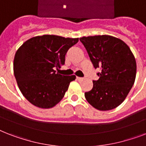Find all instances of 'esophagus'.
<instances>
[{"instance_id": "obj_1", "label": "esophagus", "mask_w": 146, "mask_h": 146, "mask_svg": "<svg viewBox=\"0 0 146 146\" xmlns=\"http://www.w3.org/2000/svg\"><path fill=\"white\" fill-rule=\"evenodd\" d=\"M76 79H77V80H80H80H83V78H82V77H78V76L76 77Z\"/></svg>"}]
</instances>
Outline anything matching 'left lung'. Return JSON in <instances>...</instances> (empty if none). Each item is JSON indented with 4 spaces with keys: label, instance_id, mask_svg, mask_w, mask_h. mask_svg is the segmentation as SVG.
<instances>
[{
    "label": "left lung",
    "instance_id": "8db88e82",
    "mask_svg": "<svg viewBox=\"0 0 146 146\" xmlns=\"http://www.w3.org/2000/svg\"><path fill=\"white\" fill-rule=\"evenodd\" d=\"M99 79L85 92L87 102L99 111H109L122 103L133 86L136 74L135 57L125 42L111 35L80 38Z\"/></svg>",
    "mask_w": 146,
    "mask_h": 146
}]
</instances>
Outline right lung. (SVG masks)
Listing matches in <instances>:
<instances>
[{
  "label": "right lung",
  "instance_id": "obj_1",
  "mask_svg": "<svg viewBox=\"0 0 146 146\" xmlns=\"http://www.w3.org/2000/svg\"><path fill=\"white\" fill-rule=\"evenodd\" d=\"M79 38L44 35L27 40L16 52L13 72L22 94L33 105L50 108L60 102L74 75L56 73Z\"/></svg>",
  "mask_w": 146,
  "mask_h": 146
}]
</instances>
